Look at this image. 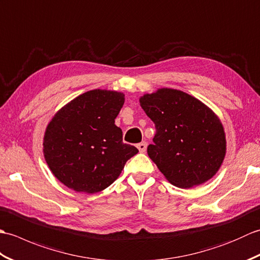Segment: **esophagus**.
Segmentation results:
<instances>
[{"instance_id":"34e87169","label":"esophagus","mask_w":260,"mask_h":260,"mask_svg":"<svg viewBox=\"0 0 260 260\" xmlns=\"http://www.w3.org/2000/svg\"><path fill=\"white\" fill-rule=\"evenodd\" d=\"M146 147H147L146 142H142V143H140V144H137V148H139V151L141 153H144L146 151Z\"/></svg>"}]
</instances>
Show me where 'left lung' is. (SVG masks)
<instances>
[{
    "mask_svg": "<svg viewBox=\"0 0 260 260\" xmlns=\"http://www.w3.org/2000/svg\"><path fill=\"white\" fill-rule=\"evenodd\" d=\"M140 103L156 129L147 154L171 183L186 189L217 173L224 158L225 137L211 109L169 88L144 95Z\"/></svg>",
    "mask_w": 260,
    "mask_h": 260,
    "instance_id": "left-lung-1",
    "label": "left lung"
}]
</instances>
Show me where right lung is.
I'll return each mask as SVG.
<instances>
[{
  "instance_id": "obj_1",
  "label": "right lung",
  "mask_w": 260,
  "mask_h": 260,
  "mask_svg": "<svg viewBox=\"0 0 260 260\" xmlns=\"http://www.w3.org/2000/svg\"><path fill=\"white\" fill-rule=\"evenodd\" d=\"M124 93L95 89L75 98L49 123L43 153L54 176L77 192L96 193L118 178L139 150L123 143L115 118Z\"/></svg>"
}]
</instances>
